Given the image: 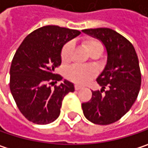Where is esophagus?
<instances>
[{"instance_id": "esophagus-1", "label": "esophagus", "mask_w": 148, "mask_h": 148, "mask_svg": "<svg viewBox=\"0 0 148 148\" xmlns=\"http://www.w3.org/2000/svg\"><path fill=\"white\" fill-rule=\"evenodd\" d=\"M81 88H83L81 86H79V85H75V86H74V89H75L76 90H79V89H81Z\"/></svg>"}]
</instances>
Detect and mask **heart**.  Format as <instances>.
<instances>
[{"label": "heart", "instance_id": "heart-1", "mask_svg": "<svg viewBox=\"0 0 148 148\" xmlns=\"http://www.w3.org/2000/svg\"><path fill=\"white\" fill-rule=\"evenodd\" d=\"M83 45L86 48L90 54L97 51H102V45L97 40L95 39L86 40H84ZM73 49H74V45L71 41L66 43L63 46L61 51V59L63 62H68L70 60ZM96 75H97V69L92 66L73 65L70 68H69L66 71L67 78L69 80L79 85L86 84Z\"/></svg>", "mask_w": 148, "mask_h": 148}]
</instances>
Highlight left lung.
I'll list each match as a JSON object with an SVG mask.
<instances>
[{
  "label": "left lung",
  "instance_id": "obj_1",
  "mask_svg": "<svg viewBox=\"0 0 148 148\" xmlns=\"http://www.w3.org/2000/svg\"><path fill=\"white\" fill-rule=\"evenodd\" d=\"M82 31L101 40L108 53L105 69L97 79L101 90H91V99L82 103L83 113L96 125H110L126 114L137 98L141 83L138 58L133 45L115 30L98 28Z\"/></svg>",
  "mask_w": 148,
  "mask_h": 148
}]
</instances>
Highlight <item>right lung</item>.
Wrapping results in <instances>:
<instances>
[{
  "label": "right lung",
  "instance_id": "add662e5",
  "mask_svg": "<svg viewBox=\"0 0 148 148\" xmlns=\"http://www.w3.org/2000/svg\"><path fill=\"white\" fill-rule=\"evenodd\" d=\"M79 30L48 25L29 34L18 48L10 69V90L19 111L29 121L47 125L59 114L63 97L74 92V84L55 74L61 65L63 45Z\"/></svg>",
  "mask_w": 148,
  "mask_h": 148
}]
</instances>
